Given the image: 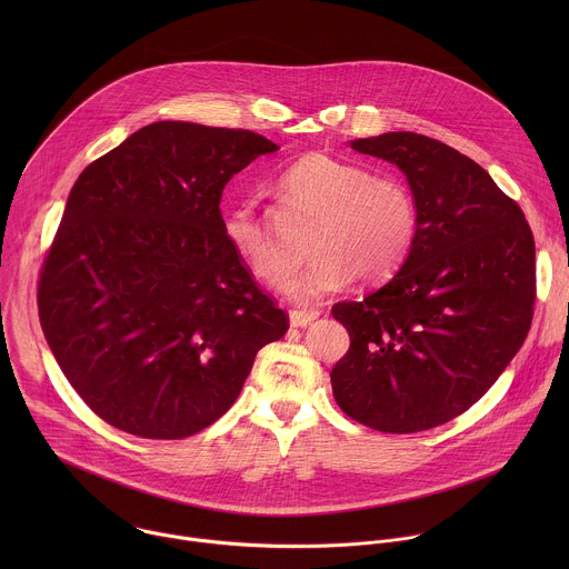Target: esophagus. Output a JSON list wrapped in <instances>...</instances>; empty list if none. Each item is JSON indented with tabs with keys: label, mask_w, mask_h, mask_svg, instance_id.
<instances>
[{
	"label": "esophagus",
	"mask_w": 569,
	"mask_h": 569,
	"mask_svg": "<svg viewBox=\"0 0 569 569\" xmlns=\"http://www.w3.org/2000/svg\"><path fill=\"white\" fill-rule=\"evenodd\" d=\"M320 318V311H291L289 313V322L296 328H307L311 322H316Z\"/></svg>",
	"instance_id": "1"
}]
</instances>
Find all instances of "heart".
<instances>
[{"mask_svg": "<svg viewBox=\"0 0 569 569\" xmlns=\"http://www.w3.org/2000/svg\"><path fill=\"white\" fill-rule=\"evenodd\" d=\"M282 190L305 212L316 217L309 234L307 267L287 282V291L305 305L361 282H383L406 262L418 234L413 192L397 174H370L359 163L309 153L280 177ZM221 232L247 269L280 284L291 271V258L264 226L251 197L223 208Z\"/></svg>", "mask_w": 569, "mask_h": 569, "instance_id": "b5f03b06", "label": "heart"}]
</instances>
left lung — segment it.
<instances>
[{"mask_svg":"<svg viewBox=\"0 0 569 569\" xmlns=\"http://www.w3.org/2000/svg\"><path fill=\"white\" fill-rule=\"evenodd\" d=\"M348 144L399 166L418 234L383 287L332 307L350 335L330 372L332 397L366 427L425 431L480 401L523 346L535 239L521 208L456 149L409 131Z\"/></svg>","mask_w":569,"mask_h":569,"instance_id":"8db88e82","label":"left lung"}]
</instances>
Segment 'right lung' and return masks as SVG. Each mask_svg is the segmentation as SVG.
I'll list each match as a JSON object with an SVG mask.
<instances>
[{
  "mask_svg": "<svg viewBox=\"0 0 569 569\" xmlns=\"http://www.w3.org/2000/svg\"><path fill=\"white\" fill-rule=\"evenodd\" d=\"M278 144L162 120L89 163L41 267L39 320L63 375L104 422L188 438L243 390L289 318L221 232L226 183Z\"/></svg>",
  "mask_w": 569,
  "mask_h": 569,
  "instance_id": "1",
  "label": "right lung"
}]
</instances>
